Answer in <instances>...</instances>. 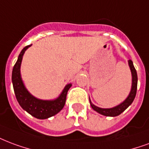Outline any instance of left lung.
Segmentation results:
<instances>
[{"instance_id":"obj_1","label":"left lung","mask_w":149,"mask_h":149,"mask_svg":"<svg viewBox=\"0 0 149 149\" xmlns=\"http://www.w3.org/2000/svg\"><path fill=\"white\" fill-rule=\"evenodd\" d=\"M128 63L130 68L131 73H132V87H131V91L128 97L123 101L122 103H120L119 105L116 106L112 108H100L96 106H95L92 102H91L90 98H89V102L91 104V107L94 111H97L98 113L104 115V116H109V117H115L119 115L125 111V109L129 107V106L131 105V103L135 99L136 94V88H137V74H136V71L134 66H133V61L131 60L128 61Z\"/></svg>"}]
</instances>
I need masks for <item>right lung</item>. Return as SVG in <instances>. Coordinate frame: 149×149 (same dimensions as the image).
Segmentation results:
<instances>
[{
    "instance_id": "add662e5",
    "label": "right lung",
    "mask_w": 149,
    "mask_h": 149,
    "mask_svg": "<svg viewBox=\"0 0 149 149\" xmlns=\"http://www.w3.org/2000/svg\"><path fill=\"white\" fill-rule=\"evenodd\" d=\"M31 46V45L27 46L22 49L19 55L17 61L13 67L12 74L13 88L19 104L24 111H26L27 113H29L31 115L36 118L46 119L57 114L59 111L62 110L65 104L67 92L71 88L72 84H67L60 95L54 100H39L33 96L25 88L20 75V65L23 56L25 51Z\"/></svg>"
}]
</instances>
